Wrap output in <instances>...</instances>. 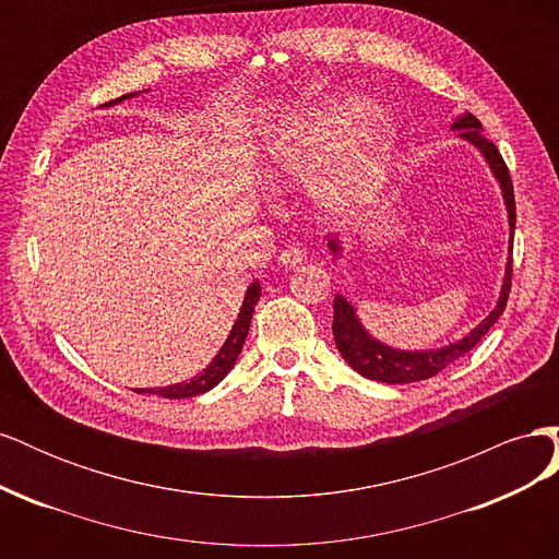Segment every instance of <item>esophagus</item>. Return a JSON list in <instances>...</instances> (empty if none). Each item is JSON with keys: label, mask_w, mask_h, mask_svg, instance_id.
Returning a JSON list of instances; mask_svg holds the SVG:
<instances>
[{"label": "esophagus", "mask_w": 559, "mask_h": 559, "mask_svg": "<svg viewBox=\"0 0 559 559\" xmlns=\"http://www.w3.org/2000/svg\"><path fill=\"white\" fill-rule=\"evenodd\" d=\"M302 261H306V251H302L300 247H286V249H282V253H280V263L284 265V267H296V265H300Z\"/></svg>", "instance_id": "obj_1"}]
</instances>
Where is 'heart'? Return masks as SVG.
<instances>
[{
  "label": "heart",
  "instance_id": "b5f03b06",
  "mask_svg": "<svg viewBox=\"0 0 559 559\" xmlns=\"http://www.w3.org/2000/svg\"><path fill=\"white\" fill-rule=\"evenodd\" d=\"M373 103L359 95L335 97L310 121L289 130L270 146L265 179L275 191L319 181V202L335 218H349L382 191L389 158L394 148V128L373 116Z\"/></svg>",
  "mask_w": 559,
  "mask_h": 559
}]
</instances>
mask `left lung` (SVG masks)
I'll use <instances>...</instances> for the list:
<instances>
[{
	"instance_id": "obj_1",
	"label": "left lung",
	"mask_w": 559,
	"mask_h": 559,
	"mask_svg": "<svg viewBox=\"0 0 559 559\" xmlns=\"http://www.w3.org/2000/svg\"><path fill=\"white\" fill-rule=\"evenodd\" d=\"M454 130H460V134L464 140H468L471 144H476L485 160L492 167L495 177L501 183L503 191V200H506V210H509V224H511V240L515 235V198H513V181L509 175V167H506L499 148L489 142L487 138H483V126L473 114H464L456 118V123L452 126ZM329 247L333 249V253L341 251V245L337 240H331ZM513 251V249H511ZM511 277H513V257L509 259V265H506V277H503V286H501V296L497 308L489 312L480 324L473 329L466 337H462L460 343H452L448 347L441 349H429V352H403V349H394L386 347L382 343H378L376 337H370L366 333V329L361 326V321L357 319V312H354L352 302L345 296H335L333 298V341L335 347L341 349L343 359L361 373L368 380H378V382H386V384H405V382H419L427 380L450 364H454L456 359H462L466 352H471L476 347L483 335L495 326V321L503 314L506 310V300H509L511 294Z\"/></svg>"
}]
</instances>
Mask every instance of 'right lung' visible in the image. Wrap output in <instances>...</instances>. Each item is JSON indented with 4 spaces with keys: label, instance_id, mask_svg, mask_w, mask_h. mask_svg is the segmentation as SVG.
Returning <instances> with one entry per match:
<instances>
[{
    "label": "right lung",
    "instance_id": "1",
    "mask_svg": "<svg viewBox=\"0 0 559 559\" xmlns=\"http://www.w3.org/2000/svg\"><path fill=\"white\" fill-rule=\"evenodd\" d=\"M132 95H138V93H130V95H123V97H118V99H111L109 105L121 103V99L132 97ZM259 298H261V284L253 282L249 289H247L245 302H242L238 319H235V324L230 329L228 341L224 343L222 349H218V354L212 359V364L205 370H202V373H198L189 382H179V384H170V386H156V389H142V394H158V396H165V399H189V396L205 394V392H210L212 386H216L218 382H222L230 373V368L235 366V359H238V354L242 352L245 337H247L249 324H251L253 306H257Z\"/></svg>",
    "mask_w": 559,
    "mask_h": 559
}]
</instances>
